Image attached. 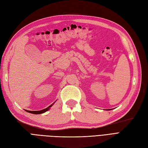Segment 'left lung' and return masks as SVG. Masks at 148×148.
I'll return each instance as SVG.
<instances>
[{
    "label": "left lung",
    "instance_id": "1",
    "mask_svg": "<svg viewBox=\"0 0 148 148\" xmlns=\"http://www.w3.org/2000/svg\"><path fill=\"white\" fill-rule=\"evenodd\" d=\"M111 110V109H110V110Z\"/></svg>",
    "mask_w": 148,
    "mask_h": 148
}]
</instances>
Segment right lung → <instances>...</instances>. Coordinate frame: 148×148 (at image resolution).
<instances>
[{
  "label": "right lung",
  "instance_id": "1",
  "mask_svg": "<svg viewBox=\"0 0 148 148\" xmlns=\"http://www.w3.org/2000/svg\"><path fill=\"white\" fill-rule=\"evenodd\" d=\"M53 104H54V103L51 104V105H50L48 108H47L42 110H40V111H29V110H26V111H27V112H29V113H32V114H42V113H43L46 112V111H47L48 110H49L50 108V107L52 106L53 105Z\"/></svg>",
  "mask_w": 148,
  "mask_h": 148
}]
</instances>
